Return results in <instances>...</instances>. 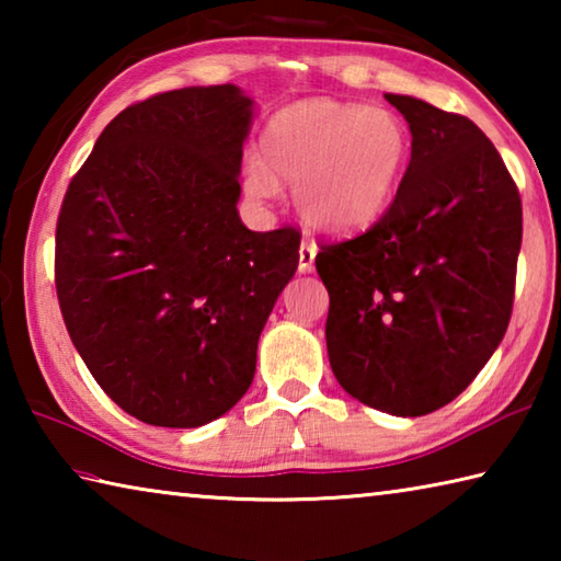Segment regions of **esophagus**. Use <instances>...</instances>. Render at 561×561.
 Instances as JSON below:
<instances>
[{
	"label": "esophagus",
	"mask_w": 561,
	"mask_h": 561,
	"mask_svg": "<svg viewBox=\"0 0 561 561\" xmlns=\"http://www.w3.org/2000/svg\"><path fill=\"white\" fill-rule=\"evenodd\" d=\"M314 260H317V247L311 242H301L299 247V272L307 274L314 270Z\"/></svg>",
	"instance_id": "1"
}]
</instances>
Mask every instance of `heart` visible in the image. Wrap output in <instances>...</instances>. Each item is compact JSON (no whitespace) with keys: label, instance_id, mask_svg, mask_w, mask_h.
I'll return each instance as SVG.
<instances>
[{"label":"heart","instance_id":"1","mask_svg":"<svg viewBox=\"0 0 561 561\" xmlns=\"http://www.w3.org/2000/svg\"><path fill=\"white\" fill-rule=\"evenodd\" d=\"M244 185L254 197L294 185L301 220L319 232L364 230L391 205L411 158L405 123L386 108L311 99L274 113Z\"/></svg>","mask_w":561,"mask_h":561}]
</instances>
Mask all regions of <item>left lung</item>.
Masks as SVG:
<instances>
[{
	"instance_id": "8db88e82",
	"label": "left lung",
	"mask_w": 561,
	"mask_h": 561,
	"mask_svg": "<svg viewBox=\"0 0 561 561\" xmlns=\"http://www.w3.org/2000/svg\"><path fill=\"white\" fill-rule=\"evenodd\" d=\"M411 128V163L371 230L321 244L336 381L376 411L450 403L495 354L515 301L522 203L470 118L386 93Z\"/></svg>"
}]
</instances>
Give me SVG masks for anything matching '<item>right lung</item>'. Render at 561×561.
Listing matches in <instances>:
<instances>
[{"label":"right lung","mask_w":561,"mask_h":561,"mask_svg":"<svg viewBox=\"0 0 561 561\" xmlns=\"http://www.w3.org/2000/svg\"><path fill=\"white\" fill-rule=\"evenodd\" d=\"M252 106L232 83L133 103L64 195V324L111 401L148 425L197 428L240 401L297 272V230L252 232L237 213Z\"/></svg>","instance_id":"obj_1"}]
</instances>
